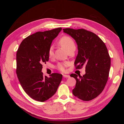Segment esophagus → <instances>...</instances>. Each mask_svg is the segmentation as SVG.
<instances>
[{"instance_id":"34e87169","label":"esophagus","mask_w":124,"mask_h":124,"mask_svg":"<svg viewBox=\"0 0 124 124\" xmlns=\"http://www.w3.org/2000/svg\"><path fill=\"white\" fill-rule=\"evenodd\" d=\"M63 78H69V77H70V76H69V75L63 74Z\"/></svg>"}]
</instances>
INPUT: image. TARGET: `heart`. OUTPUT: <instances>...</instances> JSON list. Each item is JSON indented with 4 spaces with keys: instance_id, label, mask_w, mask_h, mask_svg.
<instances>
[{
    "instance_id": "1",
    "label": "heart",
    "mask_w": 124,
    "mask_h": 124,
    "mask_svg": "<svg viewBox=\"0 0 124 124\" xmlns=\"http://www.w3.org/2000/svg\"><path fill=\"white\" fill-rule=\"evenodd\" d=\"M59 43L64 47L67 51H69L72 48H76V44L73 39L70 37L67 36H64L59 39ZM54 47L53 46H51L49 48L48 52V55L49 58H51L54 56ZM69 66V63L68 62H65L62 63H59L58 64L57 68L62 72H65L67 66Z\"/></svg>"
}]
</instances>
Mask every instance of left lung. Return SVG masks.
<instances>
[{
    "instance_id": "obj_1",
    "label": "left lung",
    "mask_w": 124,
    "mask_h": 124,
    "mask_svg": "<svg viewBox=\"0 0 124 124\" xmlns=\"http://www.w3.org/2000/svg\"><path fill=\"white\" fill-rule=\"evenodd\" d=\"M76 40L78 53L74 62L77 69L85 66L86 73L83 76L71 74L76 80L72 90L74 96L83 101L95 98L103 91L108 80L111 58L108 49L95 33L84 29H63Z\"/></svg>"
}]
</instances>
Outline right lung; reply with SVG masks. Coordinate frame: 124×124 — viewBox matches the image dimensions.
Returning a JSON list of instances; mask_svg holds the SVG:
<instances>
[{
	"instance_id": "1",
	"label": "right lung",
	"mask_w": 124,
	"mask_h": 124,
	"mask_svg": "<svg viewBox=\"0 0 124 124\" xmlns=\"http://www.w3.org/2000/svg\"><path fill=\"white\" fill-rule=\"evenodd\" d=\"M61 27L38 31L24 39L16 53V74L24 91L35 100L44 102L53 96L62 80V74L54 73L50 77L41 72L42 64L48 62V52Z\"/></svg>"
}]
</instances>
